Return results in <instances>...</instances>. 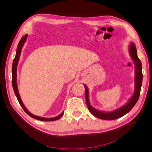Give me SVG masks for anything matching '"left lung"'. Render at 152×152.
I'll use <instances>...</instances> for the list:
<instances>
[{"label": "left lung", "mask_w": 152, "mask_h": 152, "mask_svg": "<svg viewBox=\"0 0 152 152\" xmlns=\"http://www.w3.org/2000/svg\"><path fill=\"white\" fill-rule=\"evenodd\" d=\"M129 53L134 64V91L132 96L128 100V102L121 107L111 112H104L94 108L92 106L89 102V89L86 85L84 84L86 89V99L87 108L89 112L94 116L103 120H115L120 118L124 115L131 111V110L134 107L136 102L138 100L140 94L141 87L142 81V65L141 62L137 55V50L134 42H131L129 45Z\"/></svg>", "instance_id": "8db88e82"}]
</instances>
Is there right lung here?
I'll return each mask as SVG.
<instances>
[{"instance_id":"add662e5","label":"right lung","mask_w":152,"mask_h":152,"mask_svg":"<svg viewBox=\"0 0 152 152\" xmlns=\"http://www.w3.org/2000/svg\"><path fill=\"white\" fill-rule=\"evenodd\" d=\"M27 37H28V34L25 35L24 36H23V37L20 40V42H19V43H18V48H17V50H16V56H15V59H14L13 62H12V87L14 89V92H15L18 102L20 103L24 111L31 117L35 118V119H37V120H39L41 121H54L58 120V119L60 118L63 115V113H64L63 111L60 115H59L55 117H53V118H45V117H41L39 116H37V115H34V114H32L30 112L28 111V109L25 107V106L24 105L23 103L22 100L21 99V97H20V94H19V91H18V86H17V66L18 65V62H19V60H20L22 48H23V46L24 44L26 42Z\"/></svg>"}]
</instances>
